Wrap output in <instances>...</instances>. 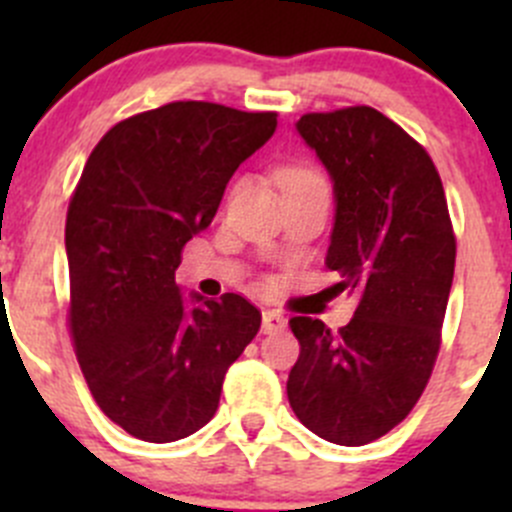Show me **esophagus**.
Listing matches in <instances>:
<instances>
[{
	"label": "esophagus",
	"mask_w": 512,
	"mask_h": 512,
	"mask_svg": "<svg viewBox=\"0 0 512 512\" xmlns=\"http://www.w3.org/2000/svg\"><path fill=\"white\" fill-rule=\"evenodd\" d=\"M285 327H287V319L282 317L280 312H272V309L262 312V332H265V334L282 332Z\"/></svg>",
	"instance_id": "obj_1"
}]
</instances>
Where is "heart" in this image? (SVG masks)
<instances>
[{
	"label": "heart",
	"mask_w": 512,
	"mask_h": 512,
	"mask_svg": "<svg viewBox=\"0 0 512 512\" xmlns=\"http://www.w3.org/2000/svg\"><path fill=\"white\" fill-rule=\"evenodd\" d=\"M307 183H324L322 175L309 165H289L280 173L282 188H294V185H307Z\"/></svg>",
	"instance_id": "heart-1"
}]
</instances>
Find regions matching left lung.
<instances>
[{"mask_svg": "<svg viewBox=\"0 0 512 512\" xmlns=\"http://www.w3.org/2000/svg\"><path fill=\"white\" fill-rule=\"evenodd\" d=\"M297 133L334 183L327 267L359 299L352 322L292 317L299 359L287 399L299 421L339 446L399 426L428 384L456 267V237L431 156L371 106L307 113Z\"/></svg>", "mask_w": 512, "mask_h": 512, "instance_id": "1", "label": "left lung"}]
</instances>
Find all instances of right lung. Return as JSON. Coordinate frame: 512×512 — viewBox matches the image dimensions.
<instances>
[{"label": "right lung", "instance_id": "1", "mask_svg": "<svg viewBox=\"0 0 512 512\" xmlns=\"http://www.w3.org/2000/svg\"><path fill=\"white\" fill-rule=\"evenodd\" d=\"M275 128L272 111L175 101L116 123L86 160L66 213L71 337L96 404L141 441L203 428L260 329L240 294L188 304L175 270Z\"/></svg>", "mask_w": 512, "mask_h": 512}]
</instances>
